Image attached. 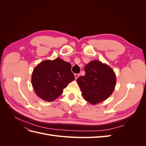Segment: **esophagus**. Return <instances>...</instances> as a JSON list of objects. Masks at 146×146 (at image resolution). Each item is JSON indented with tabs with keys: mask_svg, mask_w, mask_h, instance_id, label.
I'll use <instances>...</instances> for the list:
<instances>
[{
	"mask_svg": "<svg viewBox=\"0 0 146 146\" xmlns=\"http://www.w3.org/2000/svg\"><path fill=\"white\" fill-rule=\"evenodd\" d=\"M74 76H75V78H76V79H77L79 77V76H80V74H75Z\"/></svg>",
	"mask_w": 146,
	"mask_h": 146,
	"instance_id": "1",
	"label": "esophagus"
}]
</instances>
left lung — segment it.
<instances>
[{
	"label": "left lung",
	"mask_w": 146,
	"mask_h": 146,
	"mask_svg": "<svg viewBox=\"0 0 146 146\" xmlns=\"http://www.w3.org/2000/svg\"><path fill=\"white\" fill-rule=\"evenodd\" d=\"M85 75L79 77L77 82L84 99L91 104L102 102L112 94L116 85V76L107 64L95 60L85 67Z\"/></svg>",
	"instance_id": "left-lung-1"
}]
</instances>
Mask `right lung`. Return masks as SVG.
I'll return each mask as SVG.
<instances>
[{"mask_svg": "<svg viewBox=\"0 0 146 146\" xmlns=\"http://www.w3.org/2000/svg\"><path fill=\"white\" fill-rule=\"evenodd\" d=\"M75 79L71 64L57 58L39 63L33 70L32 83L35 92L44 100L52 102L63 93V89Z\"/></svg>", "mask_w": 146, "mask_h": 146, "instance_id": "right-lung-1", "label": "right lung"}]
</instances>
